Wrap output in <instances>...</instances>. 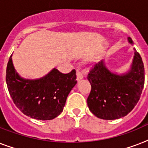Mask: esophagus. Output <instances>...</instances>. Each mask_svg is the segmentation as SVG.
Wrapping results in <instances>:
<instances>
[{
  "label": "esophagus",
  "mask_w": 148,
  "mask_h": 148,
  "mask_svg": "<svg viewBox=\"0 0 148 148\" xmlns=\"http://www.w3.org/2000/svg\"><path fill=\"white\" fill-rule=\"evenodd\" d=\"M84 78V74L83 73L80 71V68H77V81H80L81 79Z\"/></svg>",
  "instance_id": "obj_1"
}]
</instances>
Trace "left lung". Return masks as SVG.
Segmentation results:
<instances>
[{
	"instance_id": "1",
	"label": "left lung",
	"mask_w": 148,
	"mask_h": 148,
	"mask_svg": "<svg viewBox=\"0 0 148 148\" xmlns=\"http://www.w3.org/2000/svg\"><path fill=\"white\" fill-rule=\"evenodd\" d=\"M127 39L133 45L132 39ZM88 79L91 85L87 99L89 110L101 119H119L131 112L140 99L145 85V67L135 51L127 73L114 74L101 60L93 66Z\"/></svg>"
}]
</instances>
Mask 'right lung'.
I'll return each mask as SVG.
<instances>
[{
	"label": "right lung",
	"mask_w": 148,
	"mask_h": 148,
	"mask_svg": "<svg viewBox=\"0 0 148 148\" xmlns=\"http://www.w3.org/2000/svg\"><path fill=\"white\" fill-rule=\"evenodd\" d=\"M11 56L7 66L6 82L17 108L37 120L47 121L58 117L63 111L70 91L77 84L76 71L63 74L53 68L40 79H24L15 71Z\"/></svg>",
	"instance_id": "right-lung-1"
}]
</instances>
